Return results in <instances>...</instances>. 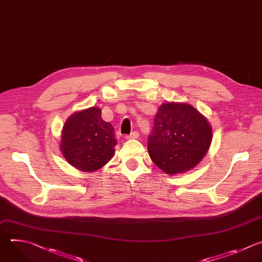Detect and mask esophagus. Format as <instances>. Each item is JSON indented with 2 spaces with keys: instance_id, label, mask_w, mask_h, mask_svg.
<instances>
[{
  "instance_id": "1",
  "label": "esophagus",
  "mask_w": 262,
  "mask_h": 262,
  "mask_svg": "<svg viewBox=\"0 0 262 262\" xmlns=\"http://www.w3.org/2000/svg\"><path fill=\"white\" fill-rule=\"evenodd\" d=\"M138 137H139V134H138V132H136V131H134V132H132L131 134H129V135L126 136L127 139H136V138H138Z\"/></svg>"
}]
</instances>
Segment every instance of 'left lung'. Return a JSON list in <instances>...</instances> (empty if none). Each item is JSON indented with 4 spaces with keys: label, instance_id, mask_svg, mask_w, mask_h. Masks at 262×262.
Segmentation results:
<instances>
[{
    "label": "left lung",
    "instance_id": "1",
    "mask_svg": "<svg viewBox=\"0 0 262 262\" xmlns=\"http://www.w3.org/2000/svg\"><path fill=\"white\" fill-rule=\"evenodd\" d=\"M212 127L188 103L167 102L159 107L148 136L151 161L166 174L194 168L212 143Z\"/></svg>",
    "mask_w": 262,
    "mask_h": 262
}]
</instances>
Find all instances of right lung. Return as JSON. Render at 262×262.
<instances>
[{
  "mask_svg": "<svg viewBox=\"0 0 262 262\" xmlns=\"http://www.w3.org/2000/svg\"><path fill=\"white\" fill-rule=\"evenodd\" d=\"M117 138L112 124L103 121L101 110L76 112L66 121L61 135V151L73 167L92 172L105 165L115 155Z\"/></svg>",
  "mask_w": 262,
  "mask_h": 262,
  "instance_id": "1",
  "label": "right lung"
}]
</instances>
